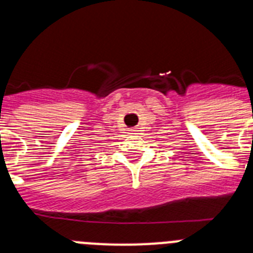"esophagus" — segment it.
<instances>
[{
	"label": "esophagus",
	"instance_id": "esophagus-1",
	"mask_svg": "<svg viewBox=\"0 0 253 253\" xmlns=\"http://www.w3.org/2000/svg\"><path fill=\"white\" fill-rule=\"evenodd\" d=\"M128 132H130V133H137V130H136V128H131Z\"/></svg>",
	"mask_w": 253,
	"mask_h": 253
}]
</instances>
